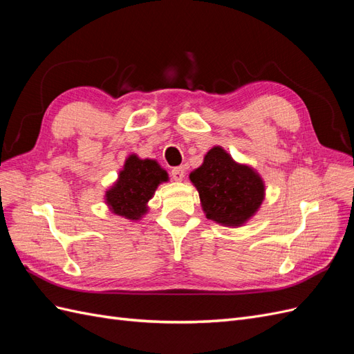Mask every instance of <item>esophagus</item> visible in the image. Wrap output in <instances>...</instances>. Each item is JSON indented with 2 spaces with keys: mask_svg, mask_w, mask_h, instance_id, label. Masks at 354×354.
<instances>
[{
  "mask_svg": "<svg viewBox=\"0 0 354 354\" xmlns=\"http://www.w3.org/2000/svg\"><path fill=\"white\" fill-rule=\"evenodd\" d=\"M171 177L176 181H181L185 177V167H174L171 169Z\"/></svg>",
  "mask_w": 354,
  "mask_h": 354,
  "instance_id": "1",
  "label": "esophagus"
}]
</instances>
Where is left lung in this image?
<instances>
[{
    "instance_id": "left-lung-1",
    "label": "left lung",
    "mask_w": 354,
    "mask_h": 354,
    "mask_svg": "<svg viewBox=\"0 0 354 354\" xmlns=\"http://www.w3.org/2000/svg\"><path fill=\"white\" fill-rule=\"evenodd\" d=\"M190 180L207 217L227 226L245 223L263 202L261 178L251 168L234 162L221 147L211 149Z\"/></svg>"
}]
</instances>
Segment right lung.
<instances>
[{
	"label": "right lung",
	"instance_id": "right-lung-1",
	"mask_svg": "<svg viewBox=\"0 0 354 354\" xmlns=\"http://www.w3.org/2000/svg\"><path fill=\"white\" fill-rule=\"evenodd\" d=\"M167 180V173L155 160L133 155L127 159L118 183L106 194V201L118 216L136 220L146 211V202L158 185Z\"/></svg>",
	"mask_w": 354,
	"mask_h": 354
}]
</instances>
